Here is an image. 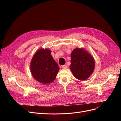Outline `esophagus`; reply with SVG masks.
Returning <instances> with one entry per match:
<instances>
[{
	"instance_id": "34e87169",
	"label": "esophagus",
	"mask_w": 121,
	"mask_h": 121,
	"mask_svg": "<svg viewBox=\"0 0 121 121\" xmlns=\"http://www.w3.org/2000/svg\"><path fill=\"white\" fill-rule=\"evenodd\" d=\"M62 67L63 69H67L68 68V66L67 65H63Z\"/></svg>"
}]
</instances>
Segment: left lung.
Masks as SVG:
<instances>
[{"label": "left lung", "instance_id": "obj_1", "mask_svg": "<svg viewBox=\"0 0 121 121\" xmlns=\"http://www.w3.org/2000/svg\"><path fill=\"white\" fill-rule=\"evenodd\" d=\"M69 69L74 77L85 80L94 72L95 62L93 57L83 48H76L71 53Z\"/></svg>", "mask_w": 121, "mask_h": 121}]
</instances>
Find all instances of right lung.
<instances>
[{
	"instance_id": "obj_1",
	"label": "right lung",
	"mask_w": 121,
	"mask_h": 121,
	"mask_svg": "<svg viewBox=\"0 0 121 121\" xmlns=\"http://www.w3.org/2000/svg\"><path fill=\"white\" fill-rule=\"evenodd\" d=\"M59 69L48 48H42L37 50L30 63L31 73L33 78L43 84L53 82Z\"/></svg>"
}]
</instances>
